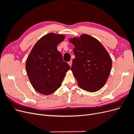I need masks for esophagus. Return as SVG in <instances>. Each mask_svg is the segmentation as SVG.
Masks as SVG:
<instances>
[{
  "instance_id": "obj_1",
  "label": "esophagus",
  "mask_w": 134,
  "mask_h": 134,
  "mask_svg": "<svg viewBox=\"0 0 134 134\" xmlns=\"http://www.w3.org/2000/svg\"><path fill=\"white\" fill-rule=\"evenodd\" d=\"M68 64H69V65H70V66H71V65H72V61L71 60V61H70L69 62H68Z\"/></svg>"
}]
</instances>
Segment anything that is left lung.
Masks as SVG:
<instances>
[{
	"instance_id": "left-lung-1",
	"label": "left lung",
	"mask_w": 134,
	"mask_h": 134,
	"mask_svg": "<svg viewBox=\"0 0 134 134\" xmlns=\"http://www.w3.org/2000/svg\"><path fill=\"white\" fill-rule=\"evenodd\" d=\"M74 44L75 58L71 70L79 86L95 92L107 82L112 68V59L101 43L92 36L83 34L69 39Z\"/></svg>"
}]
</instances>
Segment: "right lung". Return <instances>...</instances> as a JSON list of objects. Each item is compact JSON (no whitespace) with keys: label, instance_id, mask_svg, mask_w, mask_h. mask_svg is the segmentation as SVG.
<instances>
[{"label":"right lung","instance_id":"1","mask_svg":"<svg viewBox=\"0 0 134 134\" xmlns=\"http://www.w3.org/2000/svg\"><path fill=\"white\" fill-rule=\"evenodd\" d=\"M65 36L50 33L36 42L26 60L27 74L32 87L44 95L55 92L61 86L70 66L63 61L57 46Z\"/></svg>","mask_w":134,"mask_h":134}]
</instances>
